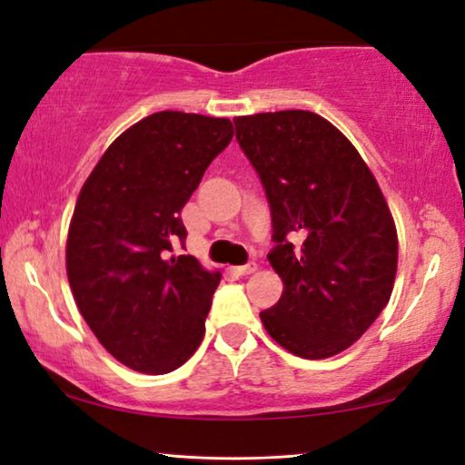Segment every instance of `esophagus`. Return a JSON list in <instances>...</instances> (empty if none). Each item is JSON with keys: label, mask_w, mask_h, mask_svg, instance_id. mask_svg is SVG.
Instances as JSON below:
<instances>
[{"label": "esophagus", "mask_w": 465, "mask_h": 465, "mask_svg": "<svg viewBox=\"0 0 465 465\" xmlns=\"http://www.w3.org/2000/svg\"><path fill=\"white\" fill-rule=\"evenodd\" d=\"M256 269H258V264L256 262H247V264H243V266H237V271L239 275H252V272H256Z\"/></svg>", "instance_id": "esophagus-1"}]
</instances>
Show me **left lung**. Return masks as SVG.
I'll list each match as a JSON object with an SVG mask.
<instances>
[{"mask_svg": "<svg viewBox=\"0 0 465 465\" xmlns=\"http://www.w3.org/2000/svg\"><path fill=\"white\" fill-rule=\"evenodd\" d=\"M234 131L269 199V262L283 282L260 320L298 358H332L390 302L398 234L385 196L353 143L313 112L239 116Z\"/></svg>", "mask_w": 465, "mask_h": 465, "instance_id": "8db88e82", "label": "left lung"}]
</instances>
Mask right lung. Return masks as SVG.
<instances>
[{"mask_svg":"<svg viewBox=\"0 0 465 465\" xmlns=\"http://www.w3.org/2000/svg\"><path fill=\"white\" fill-rule=\"evenodd\" d=\"M231 139L228 118L156 112L105 150L80 190L69 285L101 345L133 371H175L205 336L220 272L171 252L186 241L183 205Z\"/></svg>","mask_w":465,"mask_h":465,"instance_id":"obj_1","label":"right lung"}]
</instances>
